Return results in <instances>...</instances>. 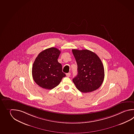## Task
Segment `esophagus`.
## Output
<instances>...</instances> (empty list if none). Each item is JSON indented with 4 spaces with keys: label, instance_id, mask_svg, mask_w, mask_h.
I'll return each mask as SVG.
<instances>
[{
    "label": "esophagus",
    "instance_id": "1",
    "mask_svg": "<svg viewBox=\"0 0 134 134\" xmlns=\"http://www.w3.org/2000/svg\"><path fill=\"white\" fill-rule=\"evenodd\" d=\"M66 75L67 77H70V75H71V73H70V72H69V73L66 74Z\"/></svg>",
    "mask_w": 134,
    "mask_h": 134
}]
</instances>
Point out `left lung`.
I'll return each instance as SVG.
<instances>
[{
    "mask_svg": "<svg viewBox=\"0 0 134 134\" xmlns=\"http://www.w3.org/2000/svg\"><path fill=\"white\" fill-rule=\"evenodd\" d=\"M77 64L78 74L72 79L78 90L89 93L101 86L104 77L102 62L95 53L88 49H72Z\"/></svg>",
    "mask_w": 134,
    "mask_h": 134,
    "instance_id": "obj_1",
    "label": "left lung"
}]
</instances>
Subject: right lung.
<instances>
[{
    "mask_svg": "<svg viewBox=\"0 0 134 134\" xmlns=\"http://www.w3.org/2000/svg\"><path fill=\"white\" fill-rule=\"evenodd\" d=\"M60 51L54 47L45 49L38 54L33 63V80L40 87L51 90L60 84L66 74L58 62Z\"/></svg>",
    "mask_w": 134,
    "mask_h": 134,
    "instance_id": "1",
    "label": "right lung"
}]
</instances>
